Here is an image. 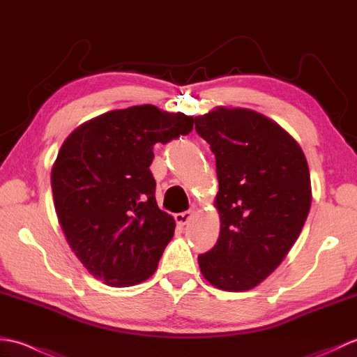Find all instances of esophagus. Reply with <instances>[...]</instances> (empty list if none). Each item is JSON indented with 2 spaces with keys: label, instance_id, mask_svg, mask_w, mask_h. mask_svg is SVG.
I'll list each match as a JSON object with an SVG mask.
<instances>
[{
  "label": "esophagus",
  "instance_id": "esophagus-1",
  "mask_svg": "<svg viewBox=\"0 0 357 357\" xmlns=\"http://www.w3.org/2000/svg\"><path fill=\"white\" fill-rule=\"evenodd\" d=\"M193 216V211L192 210H187V211H181V213L174 215V219H176V222L179 225H185L188 221H190Z\"/></svg>",
  "mask_w": 357,
  "mask_h": 357
}]
</instances>
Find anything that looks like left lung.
Listing matches in <instances>:
<instances>
[{"mask_svg": "<svg viewBox=\"0 0 357 357\" xmlns=\"http://www.w3.org/2000/svg\"><path fill=\"white\" fill-rule=\"evenodd\" d=\"M216 158V245L198 256L202 276L245 291L275 271L299 238L310 206L307 158L285 128L262 113L219 107L195 118Z\"/></svg>", "mask_w": 357, "mask_h": 357, "instance_id": "1", "label": "left lung"}]
</instances>
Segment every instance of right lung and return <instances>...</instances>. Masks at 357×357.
I'll return each instance as SVG.
<instances>
[{
	"label": "right lung",
	"mask_w": 357,
	"mask_h": 357,
	"mask_svg": "<svg viewBox=\"0 0 357 357\" xmlns=\"http://www.w3.org/2000/svg\"><path fill=\"white\" fill-rule=\"evenodd\" d=\"M193 116L144 104L86 121L53 162V206L67 244L93 278L136 285L158 268L174 219L158 207L153 146L188 135Z\"/></svg>",
	"instance_id": "obj_1"
}]
</instances>
